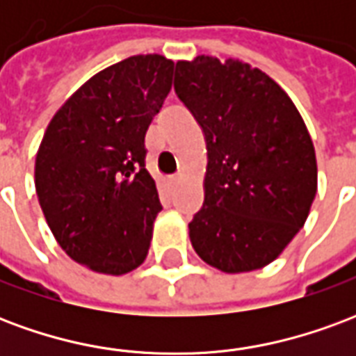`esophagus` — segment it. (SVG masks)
Instances as JSON below:
<instances>
[{
	"label": "esophagus",
	"mask_w": 356,
	"mask_h": 356,
	"mask_svg": "<svg viewBox=\"0 0 356 356\" xmlns=\"http://www.w3.org/2000/svg\"><path fill=\"white\" fill-rule=\"evenodd\" d=\"M181 181H183V175H175V177L171 179V183H173V185H177V183H181Z\"/></svg>",
	"instance_id": "esophagus-1"
}]
</instances>
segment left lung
Wrapping results in <instances>:
<instances>
[{
  "instance_id": "8db88e82",
  "label": "left lung",
  "mask_w": 356,
  "mask_h": 356,
  "mask_svg": "<svg viewBox=\"0 0 356 356\" xmlns=\"http://www.w3.org/2000/svg\"><path fill=\"white\" fill-rule=\"evenodd\" d=\"M175 93L204 131V206L188 223L196 254L223 273L275 261L305 225L316 156L296 104L248 63L198 55L175 66Z\"/></svg>"
}]
</instances>
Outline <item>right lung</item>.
<instances>
[{"mask_svg": "<svg viewBox=\"0 0 356 356\" xmlns=\"http://www.w3.org/2000/svg\"><path fill=\"white\" fill-rule=\"evenodd\" d=\"M173 60L135 55L89 78L45 129L35 193L68 257L102 275L145 261L162 211L145 135L171 89Z\"/></svg>", "mask_w": 356, "mask_h": 356, "instance_id": "1", "label": "right lung"}]
</instances>
